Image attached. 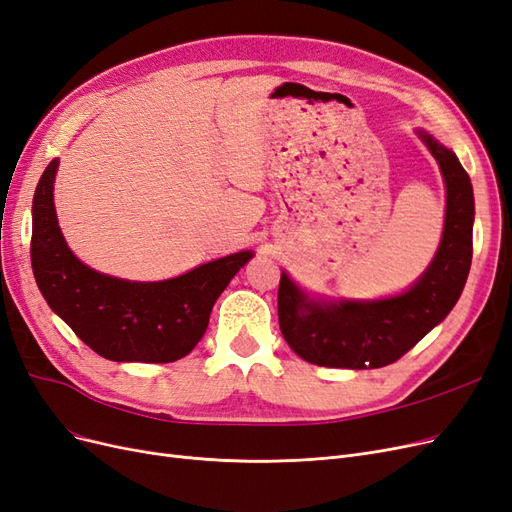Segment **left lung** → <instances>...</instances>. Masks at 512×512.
<instances>
[{
    "mask_svg": "<svg viewBox=\"0 0 512 512\" xmlns=\"http://www.w3.org/2000/svg\"><path fill=\"white\" fill-rule=\"evenodd\" d=\"M447 184V214L440 248L417 284L373 303H313L281 273L279 328L294 354L328 368H381L400 360L440 324L460 298L472 262L474 197L457 156L419 133Z\"/></svg>",
    "mask_w": 512,
    "mask_h": 512,
    "instance_id": "obj_1",
    "label": "left lung"
}]
</instances>
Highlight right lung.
<instances>
[{
  "instance_id": "obj_1",
  "label": "right lung",
  "mask_w": 512,
  "mask_h": 512,
  "mask_svg": "<svg viewBox=\"0 0 512 512\" xmlns=\"http://www.w3.org/2000/svg\"><path fill=\"white\" fill-rule=\"evenodd\" d=\"M57 167L52 158L33 195L31 267L48 307L101 358L165 364L188 356L218 296L254 254L224 256L150 284L101 275L82 264L61 235L52 203Z\"/></svg>"
}]
</instances>
